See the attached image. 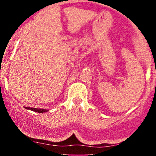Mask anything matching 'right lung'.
Segmentation results:
<instances>
[{
	"instance_id": "right-lung-1",
	"label": "right lung",
	"mask_w": 156,
	"mask_h": 156,
	"mask_svg": "<svg viewBox=\"0 0 156 156\" xmlns=\"http://www.w3.org/2000/svg\"><path fill=\"white\" fill-rule=\"evenodd\" d=\"M26 109L28 110H31L33 111L34 112H38V113H44L48 112V110L47 109H43V108H30V107H26Z\"/></svg>"
}]
</instances>
